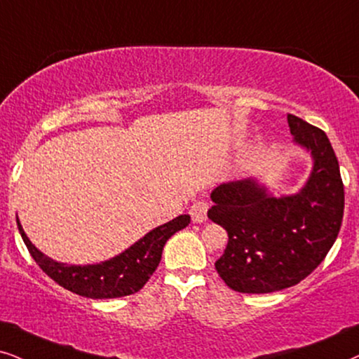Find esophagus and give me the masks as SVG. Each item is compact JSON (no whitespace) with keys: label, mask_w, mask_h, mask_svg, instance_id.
I'll return each instance as SVG.
<instances>
[{"label":"esophagus","mask_w":359,"mask_h":359,"mask_svg":"<svg viewBox=\"0 0 359 359\" xmlns=\"http://www.w3.org/2000/svg\"><path fill=\"white\" fill-rule=\"evenodd\" d=\"M208 203H204V201H196L193 204V206H191V209H189V214H191V217H193V221L194 222H203V221H206V217H208Z\"/></svg>","instance_id":"obj_1"}]
</instances>
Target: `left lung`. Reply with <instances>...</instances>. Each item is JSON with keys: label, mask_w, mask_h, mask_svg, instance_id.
Instances as JSON below:
<instances>
[{"label": "left lung", "mask_w": 359, "mask_h": 359, "mask_svg": "<svg viewBox=\"0 0 359 359\" xmlns=\"http://www.w3.org/2000/svg\"><path fill=\"white\" fill-rule=\"evenodd\" d=\"M297 145L313 170L297 194L276 198L255 180L232 181L211 193L208 217L227 231L216 271L242 293H271L304 280L323 262L343 221L344 188L332 143L323 130L288 114Z\"/></svg>", "instance_id": "left-lung-1"}]
</instances>
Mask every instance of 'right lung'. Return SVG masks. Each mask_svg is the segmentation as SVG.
Returning a JSON list of instances; mask_svg holds the SVG:
<instances>
[{
  "label": "right lung",
  "instance_id": "obj_1",
  "mask_svg": "<svg viewBox=\"0 0 359 359\" xmlns=\"http://www.w3.org/2000/svg\"><path fill=\"white\" fill-rule=\"evenodd\" d=\"M188 214H181L173 221L158 226L135 242L132 248L123 250L117 257L94 265H67L55 262L41 250H37L18 222V229L25 241L27 250L43 269V272L57 282L60 287L87 299H117L138 292L148 278L156 271L161 260V252L166 241L175 232L184 229L189 224Z\"/></svg>",
  "mask_w": 359,
  "mask_h": 359
}]
</instances>
